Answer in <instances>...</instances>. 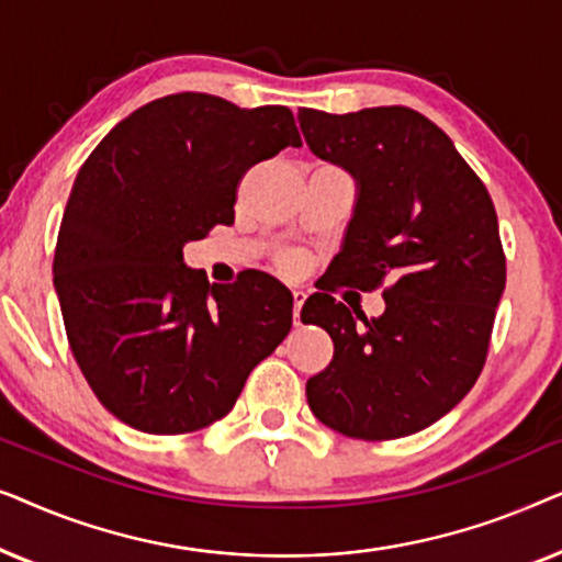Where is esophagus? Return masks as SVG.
I'll return each instance as SVG.
<instances>
[{
    "label": "esophagus",
    "instance_id": "obj_1",
    "mask_svg": "<svg viewBox=\"0 0 562 562\" xmlns=\"http://www.w3.org/2000/svg\"><path fill=\"white\" fill-rule=\"evenodd\" d=\"M291 296H294V325L299 327L302 325V304L306 302V294L302 289H294L291 291Z\"/></svg>",
    "mask_w": 562,
    "mask_h": 562
}]
</instances>
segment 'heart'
<instances>
[{
  "instance_id": "heart-1",
  "label": "heart",
  "mask_w": 562,
  "mask_h": 562,
  "mask_svg": "<svg viewBox=\"0 0 562 562\" xmlns=\"http://www.w3.org/2000/svg\"><path fill=\"white\" fill-rule=\"evenodd\" d=\"M281 266L286 268V271H299V266H302V260H299L296 256H286L281 260Z\"/></svg>"
}]
</instances>
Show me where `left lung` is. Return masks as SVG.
I'll return each mask as SVG.
<instances>
[{
	"instance_id": "obj_1",
	"label": "left lung",
	"mask_w": 562,
	"mask_h": 562,
	"mask_svg": "<svg viewBox=\"0 0 562 562\" xmlns=\"http://www.w3.org/2000/svg\"><path fill=\"white\" fill-rule=\"evenodd\" d=\"M299 125L358 189L329 273L360 291L391 281L386 312L371 319L319 291L306 299L302 322L335 345L306 402L358 440L414 435L458 406L486 363L506 286L494 202L450 137L409 106L299 110Z\"/></svg>"
}]
</instances>
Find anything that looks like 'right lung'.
<instances>
[{
	"instance_id": "1",
	"label": "right lung",
	"mask_w": 562,
	"mask_h": 562,
	"mask_svg": "<svg viewBox=\"0 0 562 562\" xmlns=\"http://www.w3.org/2000/svg\"><path fill=\"white\" fill-rule=\"evenodd\" d=\"M302 137L286 106L183 91L140 106L79 168L53 258L76 363L99 402L150 435L210 427L291 329L268 273L210 283L183 245L235 222L237 181Z\"/></svg>"
}]
</instances>
